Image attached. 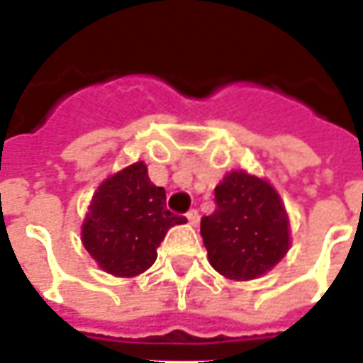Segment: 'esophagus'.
<instances>
[{"label": "esophagus", "instance_id": "34e87169", "mask_svg": "<svg viewBox=\"0 0 363 363\" xmlns=\"http://www.w3.org/2000/svg\"><path fill=\"white\" fill-rule=\"evenodd\" d=\"M186 219H189V223H191V225H196V223H199V219H201V215H199V211H196V208H191V211L186 213Z\"/></svg>", "mask_w": 363, "mask_h": 363}]
</instances>
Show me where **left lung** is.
Instances as JSON below:
<instances>
[{"mask_svg": "<svg viewBox=\"0 0 363 363\" xmlns=\"http://www.w3.org/2000/svg\"><path fill=\"white\" fill-rule=\"evenodd\" d=\"M215 211L201 219L211 265L220 275L247 281L267 273L289 249V220L269 182L243 170L215 189Z\"/></svg>", "mask_w": 363, "mask_h": 363, "instance_id": "obj_1", "label": "left lung"}]
</instances>
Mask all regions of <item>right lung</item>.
Listing matches in <instances>:
<instances>
[{"label": "right lung", "mask_w": 363, "mask_h": 363, "mask_svg": "<svg viewBox=\"0 0 363 363\" xmlns=\"http://www.w3.org/2000/svg\"><path fill=\"white\" fill-rule=\"evenodd\" d=\"M186 223L167 208V193L152 184L144 162L110 177L96 191L82 227V241L98 265L134 277L157 261L170 227Z\"/></svg>", "instance_id": "add662e5"}]
</instances>
